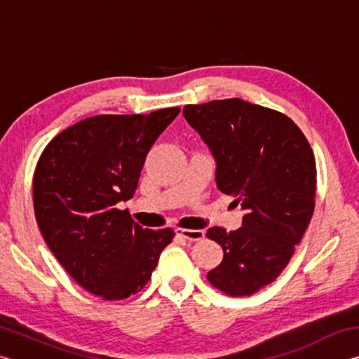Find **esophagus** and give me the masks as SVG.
Wrapping results in <instances>:
<instances>
[{
  "label": "esophagus",
  "instance_id": "1",
  "mask_svg": "<svg viewBox=\"0 0 359 359\" xmlns=\"http://www.w3.org/2000/svg\"><path fill=\"white\" fill-rule=\"evenodd\" d=\"M175 234L180 236V238L187 239V241H191V242L201 241V239L204 238V231H201V229H185V228H177V229H175Z\"/></svg>",
  "mask_w": 359,
  "mask_h": 359
}]
</instances>
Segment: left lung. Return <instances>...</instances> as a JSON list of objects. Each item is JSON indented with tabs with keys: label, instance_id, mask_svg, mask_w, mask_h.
<instances>
[{
	"label": "left lung",
	"instance_id": "8db88e82",
	"mask_svg": "<svg viewBox=\"0 0 359 359\" xmlns=\"http://www.w3.org/2000/svg\"><path fill=\"white\" fill-rule=\"evenodd\" d=\"M184 117L215 156L218 190L245 210L242 228L205 233L223 248L208 280L228 296H252L280 276L312 220V147L287 115L239 98L187 104Z\"/></svg>",
	"mask_w": 359,
	"mask_h": 359
}]
</instances>
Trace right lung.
Instances as JSON below:
<instances>
[{
  "label": "right lung",
  "instance_id": "1",
  "mask_svg": "<svg viewBox=\"0 0 359 359\" xmlns=\"http://www.w3.org/2000/svg\"><path fill=\"white\" fill-rule=\"evenodd\" d=\"M180 107L95 115L52 139L33 177L39 231L65 271L104 301L126 299L150 280L174 231L142 229L128 209L151 145Z\"/></svg>",
  "mask_w": 359,
  "mask_h": 359
}]
</instances>
